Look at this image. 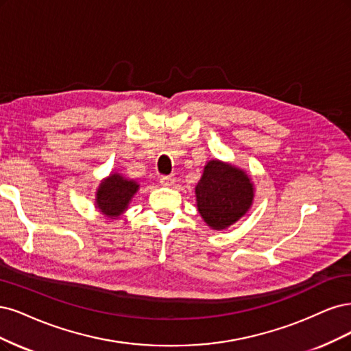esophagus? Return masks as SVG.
Returning <instances> with one entry per match:
<instances>
[{
    "instance_id": "esophagus-1",
    "label": "esophagus",
    "mask_w": 351,
    "mask_h": 351,
    "mask_svg": "<svg viewBox=\"0 0 351 351\" xmlns=\"http://www.w3.org/2000/svg\"><path fill=\"white\" fill-rule=\"evenodd\" d=\"M160 184L165 186H171L175 184V176L172 175H163L160 176Z\"/></svg>"
}]
</instances>
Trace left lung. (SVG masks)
Instances as JSON below:
<instances>
[{
  "label": "left lung",
  "mask_w": 351,
  "mask_h": 351,
  "mask_svg": "<svg viewBox=\"0 0 351 351\" xmlns=\"http://www.w3.org/2000/svg\"><path fill=\"white\" fill-rule=\"evenodd\" d=\"M198 211L213 229H226L239 220L252 204L250 178L234 166L211 160L195 188Z\"/></svg>",
  "instance_id": "8db88e82"
}]
</instances>
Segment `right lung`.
<instances>
[{
  "instance_id": "obj_1",
  "label": "right lung",
  "mask_w": 351,
  "mask_h": 351,
  "mask_svg": "<svg viewBox=\"0 0 351 351\" xmlns=\"http://www.w3.org/2000/svg\"><path fill=\"white\" fill-rule=\"evenodd\" d=\"M137 189L138 185L134 180H128L118 173L110 175L97 191V206L106 216L117 217L127 208Z\"/></svg>"
}]
</instances>
